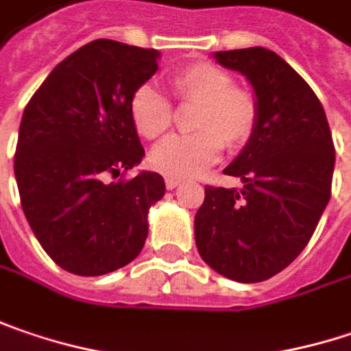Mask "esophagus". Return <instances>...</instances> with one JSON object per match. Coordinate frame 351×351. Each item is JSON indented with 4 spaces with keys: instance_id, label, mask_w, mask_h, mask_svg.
Wrapping results in <instances>:
<instances>
[{
    "instance_id": "34e87169",
    "label": "esophagus",
    "mask_w": 351,
    "mask_h": 351,
    "mask_svg": "<svg viewBox=\"0 0 351 351\" xmlns=\"http://www.w3.org/2000/svg\"><path fill=\"white\" fill-rule=\"evenodd\" d=\"M180 182H182L180 178H173V176H167V178H165V184H167V189H169V191L176 189V186H178Z\"/></svg>"
}]
</instances>
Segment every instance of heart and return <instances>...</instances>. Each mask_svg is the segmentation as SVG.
<instances>
[{
    "instance_id": "heart-1",
    "label": "heart",
    "mask_w": 351,
    "mask_h": 351,
    "mask_svg": "<svg viewBox=\"0 0 351 351\" xmlns=\"http://www.w3.org/2000/svg\"><path fill=\"white\" fill-rule=\"evenodd\" d=\"M176 103H196L191 127L195 133L175 134L156 145L149 165L169 176H195L215 165L222 149L240 151L256 134L260 107L254 93L234 87L228 71L208 61L178 67L171 75ZM129 114L136 133L149 141L160 138L175 121L173 103L155 85H138L129 99Z\"/></svg>"
}]
</instances>
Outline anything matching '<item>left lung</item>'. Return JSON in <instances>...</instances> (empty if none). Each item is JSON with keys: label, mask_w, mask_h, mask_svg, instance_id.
<instances>
[{"label": "left lung", "mask_w": 351, "mask_h": 351, "mask_svg": "<svg viewBox=\"0 0 351 351\" xmlns=\"http://www.w3.org/2000/svg\"><path fill=\"white\" fill-rule=\"evenodd\" d=\"M215 57L252 83L260 121L224 169L242 186H204L196 248L218 274L252 284L282 272L310 242L332 196L336 149L319 99L280 55L248 47Z\"/></svg>", "instance_id": "left-lung-1"}]
</instances>
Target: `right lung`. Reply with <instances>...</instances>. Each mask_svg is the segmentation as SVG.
I'll use <instances>...</instances> for the list:
<instances>
[{"label": "right lung", "instance_id": "add662e5", "mask_svg": "<svg viewBox=\"0 0 351 351\" xmlns=\"http://www.w3.org/2000/svg\"><path fill=\"white\" fill-rule=\"evenodd\" d=\"M160 53L97 39L63 59L29 99L13 171L21 208L43 250L77 276L127 266L145 246L158 173H127L145 156L129 99Z\"/></svg>", "mask_w": 351, "mask_h": 351}]
</instances>
